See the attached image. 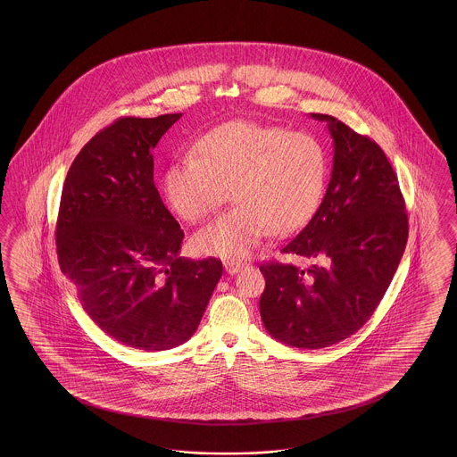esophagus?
<instances>
[{"instance_id":"1","label":"esophagus","mask_w":457,"mask_h":457,"mask_svg":"<svg viewBox=\"0 0 457 457\" xmlns=\"http://www.w3.org/2000/svg\"><path fill=\"white\" fill-rule=\"evenodd\" d=\"M243 268L241 263H224V270L228 275H236Z\"/></svg>"}]
</instances>
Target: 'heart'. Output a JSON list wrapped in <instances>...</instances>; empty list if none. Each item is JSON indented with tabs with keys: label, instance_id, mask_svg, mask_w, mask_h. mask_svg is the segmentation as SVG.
<instances>
[{
	"label": "heart",
	"instance_id": "obj_1",
	"mask_svg": "<svg viewBox=\"0 0 457 457\" xmlns=\"http://www.w3.org/2000/svg\"><path fill=\"white\" fill-rule=\"evenodd\" d=\"M328 178L319 138L273 125L231 120L195 144V157L170 162L164 195L186 221H201L231 197L235 208L194 235L199 254L228 262L246 258L268 231L287 236L319 208Z\"/></svg>",
	"mask_w": 457,
	"mask_h": 457
}]
</instances>
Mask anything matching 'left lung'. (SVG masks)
I'll return each instance as SVG.
<instances>
[{
	"label": "left lung",
	"mask_w": 457,
	"mask_h": 457,
	"mask_svg": "<svg viewBox=\"0 0 457 457\" xmlns=\"http://www.w3.org/2000/svg\"><path fill=\"white\" fill-rule=\"evenodd\" d=\"M332 178L323 201L281 253L313 262L260 266L264 328L285 345L317 350L360 330L374 315L401 263L409 222L399 180L387 155L332 115Z\"/></svg>",
	"instance_id": "left-lung-1"
}]
</instances>
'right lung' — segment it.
<instances>
[{
    "label": "right lung",
    "mask_w": 457,
    "mask_h": 457,
    "mask_svg": "<svg viewBox=\"0 0 457 457\" xmlns=\"http://www.w3.org/2000/svg\"><path fill=\"white\" fill-rule=\"evenodd\" d=\"M182 113L124 117L90 138L63 184L56 253L87 315L117 342L161 352L193 337L221 279L184 260V233L154 184L153 149Z\"/></svg>",
    "instance_id": "add662e5"
}]
</instances>
